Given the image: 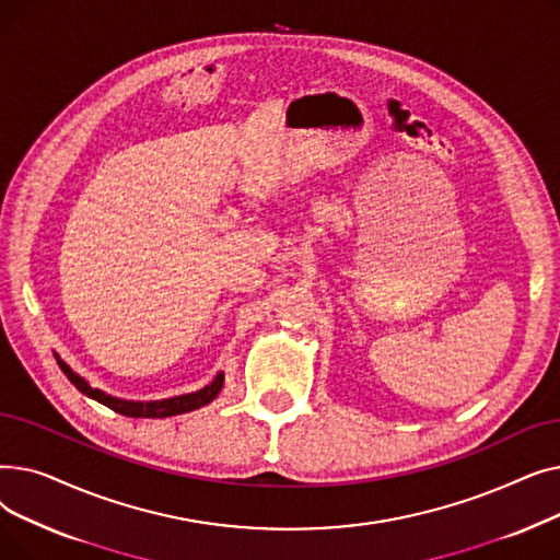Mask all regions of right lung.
I'll return each mask as SVG.
<instances>
[{
  "instance_id": "1",
  "label": "right lung",
  "mask_w": 560,
  "mask_h": 560,
  "mask_svg": "<svg viewBox=\"0 0 560 560\" xmlns=\"http://www.w3.org/2000/svg\"><path fill=\"white\" fill-rule=\"evenodd\" d=\"M56 363H58V368L66 372V376L72 381V384L77 386V390H81L83 395H88L91 399H97L100 404H104L110 410H115V413L127 416V418H170V416L188 413V410H195V408H201L206 404H211L218 397V393L222 390V384H224V374L220 372L209 386L197 390V393H190V395L161 399V401H125V399L110 397V395H106V393H102L97 388H91V384H88V381H83L79 374H74L70 370V365H66L58 357H56Z\"/></svg>"
}]
</instances>
